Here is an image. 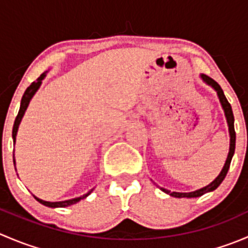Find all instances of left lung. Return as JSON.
<instances>
[{"label": "left lung", "mask_w": 248, "mask_h": 248, "mask_svg": "<svg viewBox=\"0 0 248 248\" xmlns=\"http://www.w3.org/2000/svg\"><path fill=\"white\" fill-rule=\"evenodd\" d=\"M202 80H204V81H206L207 84L211 85V86L214 87V89L217 91V94H218L219 101H221L222 107H223V109H224V114H226L227 122H228V126H229V133H231V149H229L228 157H227L226 164H224V167H223V169H222L221 174H219L218 176H217L216 179H215L214 181H212L211 184L209 185V186L204 187V188H202V189H198V191L189 192V193H179V192H172V193H170V191H168V189H163L166 193H169L170 196L176 197V198H194V197H201L204 193H206V192H210V191H214V189H216L217 187L221 185V182L223 181L224 177H226V175H227V172H228V170H229V167H231L232 155H234V151H235V138H236V134H235V129H234V115H232V110L231 103H229L228 99H227L226 96H224L223 90L221 89V86H219V85L217 84V82L215 81L214 79H212V78L205 76V74H202Z\"/></svg>", "instance_id": "obj_1"}]
</instances>
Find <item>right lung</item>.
<instances>
[{"label":"right lung","instance_id":"right-lung-1","mask_svg":"<svg viewBox=\"0 0 248 248\" xmlns=\"http://www.w3.org/2000/svg\"><path fill=\"white\" fill-rule=\"evenodd\" d=\"M44 77H46V73L42 74L41 77L37 79V81H33L31 85H30L29 87L26 89V91H25L24 96H22L21 98V104H20V109H19V112H17L16 117V121H14V126H13V140L14 142H16V132H17V128H19V124H20V121H21L22 116H24L25 114V110H26L27 107H29V103L30 101H31V98L33 97V94L36 93V91L38 90V87L41 86L42 84V80L44 79ZM14 166H16V161H14ZM91 193V192H89V193L84 194V196L79 197V198H74V199H71V201H64V202H46V201H42V199L37 198V197H34L36 198L37 202H39L41 204L46 205V206H49V207H64V206H69V205H73L78 202L79 201H81V199L86 198L89 194Z\"/></svg>","mask_w":248,"mask_h":248}]
</instances>
